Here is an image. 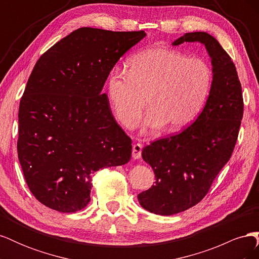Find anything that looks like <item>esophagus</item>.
Here are the masks:
<instances>
[{"label": "esophagus", "mask_w": 259, "mask_h": 259, "mask_svg": "<svg viewBox=\"0 0 259 259\" xmlns=\"http://www.w3.org/2000/svg\"><path fill=\"white\" fill-rule=\"evenodd\" d=\"M142 151H143V145L142 144H135L133 145V151H132V156L133 159H140L142 156Z\"/></svg>", "instance_id": "esophagus-1"}]
</instances>
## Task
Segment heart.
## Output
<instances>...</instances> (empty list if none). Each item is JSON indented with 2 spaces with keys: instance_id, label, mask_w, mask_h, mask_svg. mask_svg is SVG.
I'll list each match as a JSON object with an SVG mask.
<instances>
[{
  "instance_id": "obj_1",
  "label": "heart",
  "mask_w": 259,
  "mask_h": 259,
  "mask_svg": "<svg viewBox=\"0 0 259 259\" xmlns=\"http://www.w3.org/2000/svg\"><path fill=\"white\" fill-rule=\"evenodd\" d=\"M213 85L207 62L175 50L151 48L127 62L126 72L114 69L107 80V98L115 119L133 126L148 111L144 127L168 132L184 128L204 107Z\"/></svg>"
}]
</instances>
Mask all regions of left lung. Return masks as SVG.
Here are the masks:
<instances>
[{"mask_svg":"<svg viewBox=\"0 0 259 259\" xmlns=\"http://www.w3.org/2000/svg\"><path fill=\"white\" fill-rule=\"evenodd\" d=\"M199 42L210 57L213 85L202 112L177 135L143 149V159L155 175V185L138 194L151 213L169 216L194 206L205 197L214 179L229 161L243 116L242 88L236 66L214 36L190 32L174 46Z\"/></svg>","mask_w":259,"mask_h":259,"instance_id":"left-lung-1","label":"left lung"}]
</instances>
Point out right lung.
I'll return each instance as SVG.
<instances>
[{
	"label": "right lung",
	"instance_id": "add662e5",
	"mask_svg": "<svg viewBox=\"0 0 259 259\" xmlns=\"http://www.w3.org/2000/svg\"><path fill=\"white\" fill-rule=\"evenodd\" d=\"M145 36L84 27L36 61L20 100L17 151L30 191L45 206L84 208L92 175L130 161L132 139L101 91L117 60Z\"/></svg>",
	"mask_w": 259,
	"mask_h": 259
}]
</instances>
